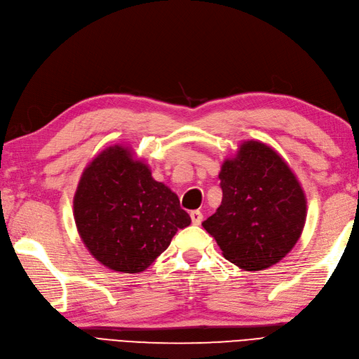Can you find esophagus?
Returning a JSON list of instances; mask_svg holds the SVG:
<instances>
[{
	"mask_svg": "<svg viewBox=\"0 0 359 359\" xmlns=\"http://www.w3.org/2000/svg\"><path fill=\"white\" fill-rule=\"evenodd\" d=\"M191 219H192V224L198 226L201 223V219H203V214H201L200 210H192V212H191Z\"/></svg>",
	"mask_w": 359,
	"mask_h": 359,
	"instance_id": "obj_1",
	"label": "esophagus"
}]
</instances>
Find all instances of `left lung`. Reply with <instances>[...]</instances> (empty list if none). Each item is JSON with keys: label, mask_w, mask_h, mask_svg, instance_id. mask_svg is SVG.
Masks as SVG:
<instances>
[{"label": "left lung", "mask_w": 359, "mask_h": 359, "mask_svg": "<svg viewBox=\"0 0 359 359\" xmlns=\"http://www.w3.org/2000/svg\"><path fill=\"white\" fill-rule=\"evenodd\" d=\"M222 205L203 227L223 256L245 271L278 264L296 245L306 222V196L282 156L261 141H243L224 159Z\"/></svg>", "instance_id": "1"}]
</instances>
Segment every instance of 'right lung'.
I'll return each instance as SVG.
<instances>
[{
	"label": "right lung",
	"instance_id": "add662e5",
	"mask_svg": "<svg viewBox=\"0 0 359 359\" xmlns=\"http://www.w3.org/2000/svg\"><path fill=\"white\" fill-rule=\"evenodd\" d=\"M72 203L81 241L116 273L147 270L191 224L179 197L123 144L106 147L86 165Z\"/></svg>",
	"mask_w": 359,
	"mask_h": 359
}]
</instances>
